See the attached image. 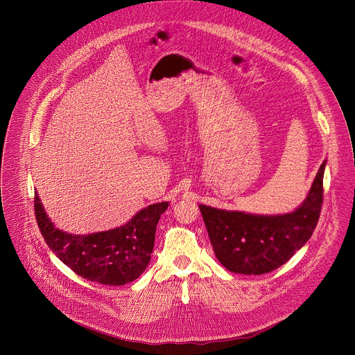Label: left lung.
I'll return each mask as SVG.
<instances>
[{
	"label": "left lung",
	"mask_w": 355,
	"mask_h": 355,
	"mask_svg": "<svg viewBox=\"0 0 355 355\" xmlns=\"http://www.w3.org/2000/svg\"><path fill=\"white\" fill-rule=\"evenodd\" d=\"M322 163L305 200L292 212L257 215L199 205L215 256L230 272L267 274L303 247L316 225L323 202Z\"/></svg>",
	"instance_id": "8db88e82"
}]
</instances>
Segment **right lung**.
<instances>
[{"instance_id":"obj_1","label":"right lung","mask_w":355,"mask_h":355,"mask_svg":"<svg viewBox=\"0 0 355 355\" xmlns=\"http://www.w3.org/2000/svg\"><path fill=\"white\" fill-rule=\"evenodd\" d=\"M167 208L168 202H159L119 227L71 234L50 220L35 192V215L49 248L80 277L104 285H125L141 275L153 252L156 226Z\"/></svg>"}]
</instances>
